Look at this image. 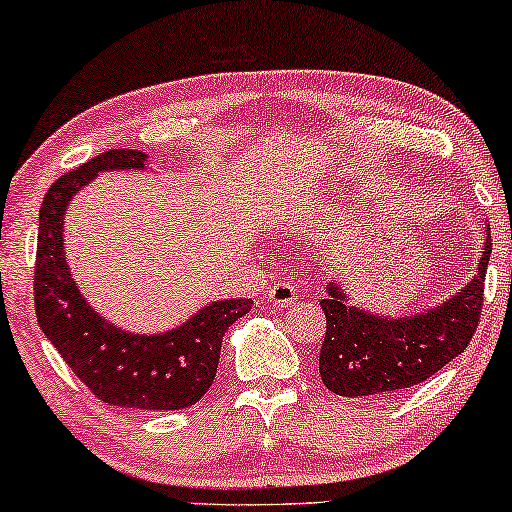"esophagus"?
<instances>
[{
    "label": "esophagus",
    "mask_w": 512,
    "mask_h": 512,
    "mask_svg": "<svg viewBox=\"0 0 512 512\" xmlns=\"http://www.w3.org/2000/svg\"><path fill=\"white\" fill-rule=\"evenodd\" d=\"M268 298L275 308H289V305H294L296 301V287L294 284L280 280L268 289Z\"/></svg>",
    "instance_id": "1"
}]
</instances>
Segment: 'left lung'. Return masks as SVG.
<instances>
[{"instance_id":"1","label":"left lung","mask_w":512,"mask_h":512,"mask_svg":"<svg viewBox=\"0 0 512 512\" xmlns=\"http://www.w3.org/2000/svg\"><path fill=\"white\" fill-rule=\"evenodd\" d=\"M491 254L487 225L475 277L447 301L414 315H378L348 301L341 284L327 282L320 305L327 334L320 350V376L343 397L390 395L418 386L468 348L480 322L484 277Z\"/></svg>"}]
</instances>
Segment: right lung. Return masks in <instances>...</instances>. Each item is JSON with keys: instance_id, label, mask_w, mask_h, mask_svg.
<instances>
[{"instance_id": "add662e5", "label": "right lung", "mask_w": 512, "mask_h": 512, "mask_svg": "<svg viewBox=\"0 0 512 512\" xmlns=\"http://www.w3.org/2000/svg\"><path fill=\"white\" fill-rule=\"evenodd\" d=\"M141 150H108L58 178L39 209L35 308L44 336L98 400L169 411L202 400L216 376L223 334L251 310V298H223L159 334H134L98 315L65 261V211L101 171H143Z\"/></svg>"}]
</instances>
